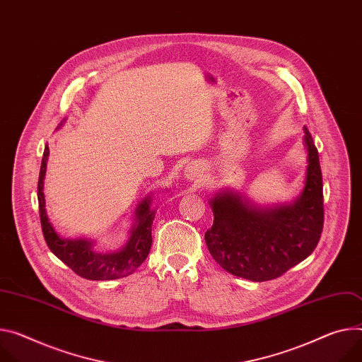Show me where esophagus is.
<instances>
[{"instance_id": "1", "label": "esophagus", "mask_w": 362, "mask_h": 362, "mask_svg": "<svg viewBox=\"0 0 362 362\" xmlns=\"http://www.w3.org/2000/svg\"><path fill=\"white\" fill-rule=\"evenodd\" d=\"M186 176H187V177H190V179H193V177H196V176H199L198 169H193V168L186 169Z\"/></svg>"}]
</instances>
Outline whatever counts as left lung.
Segmentation results:
<instances>
[{
  "instance_id": "1",
  "label": "left lung",
  "mask_w": 362,
  "mask_h": 362,
  "mask_svg": "<svg viewBox=\"0 0 362 362\" xmlns=\"http://www.w3.org/2000/svg\"><path fill=\"white\" fill-rule=\"evenodd\" d=\"M305 144L306 183L291 205L259 209L233 192L212 199L214 225L205 233V241L228 273L252 281L273 280L316 248L323 229V186L317 148L306 127Z\"/></svg>"
}]
</instances>
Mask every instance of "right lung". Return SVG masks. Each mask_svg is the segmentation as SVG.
Listing matches in <instances>:
<instances>
[{
    "label": "right lung",
    "mask_w": 362,
    "mask_h": 362,
    "mask_svg": "<svg viewBox=\"0 0 362 362\" xmlns=\"http://www.w3.org/2000/svg\"><path fill=\"white\" fill-rule=\"evenodd\" d=\"M49 147H45L37 199L43 237L50 251L72 269L78 276L86 280H115L136 272L147 258L151 247V225L156 211L150 209V196L146 198L136 211V223L131 229L128 243L117 252H98L92 248V243L86 240H64L53 229L45 209L43 179L46 175V161Z\"/></svg>",
    "instance_id": "right-lung-1"
}]
</instances>
